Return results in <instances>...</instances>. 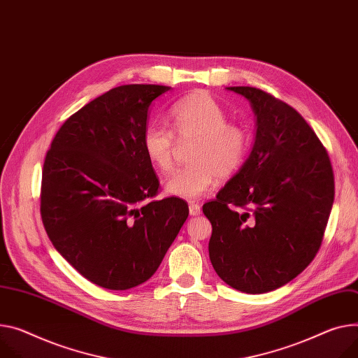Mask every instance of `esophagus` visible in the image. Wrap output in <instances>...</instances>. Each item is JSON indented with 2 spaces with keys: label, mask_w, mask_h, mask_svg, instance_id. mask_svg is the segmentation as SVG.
I'll use <instances>...</instances> for the list:
<instances>
[{
  "label": "esophagus",
  "mask_w": 358,
  "mask_h": 358,
  "mask_svg": "<svg viewBox=\"0 0 358 358\" xmlns=\"http://www.w3.org/2000/svg\"><path fill=\"white\" fill-rule=\"evenodd\" d=\"M189 213L192 216H198L201 213V205L198 202H189Z\"/></svg>",
  "instance_id": "1"
}]
</instances>
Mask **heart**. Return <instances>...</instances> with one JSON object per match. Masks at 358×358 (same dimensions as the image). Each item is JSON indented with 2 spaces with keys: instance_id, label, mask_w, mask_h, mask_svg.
I'll list each match as a JSON object with an SVG mask.
<instances>
[{
  "instance_id": "b5f03b06",
  "label": "heart",
  "mask_w": 358,
  "mask_h": 358,
  "mask_svg": "<svg viewBox=\"0 0 358 358\" xmlns=\"http://www.w3.org/2000/svg\"><path fill=\"white\" fill-rule=\"evenodd\" d=\"M172 131L149 124L142 134L148 160L166 173L173 166V150L179 142L195 139L189 152L190 164L173 172L164 187L171 195L195 199L209 190L217 176H232L245 162L250 136L241 124L227 122V113L209 93L195 92L173 103L168 112Z\"/></svg>"
}]
</instances>
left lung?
Wrapping results in <instances>:
<instances>
[{
	"mask_svg": "<svg viewBox=\"0 0 358 358\" xmlns=\"http://www.w3.org/2000/svg\"><path fill=\"white\" fill-rule=\"evenodd\" d=\"M252 104L257 136L236 175L203 205L216 273L246 294L277 289L315 258L334 202L331 160L294 107L255 87H228Z\"/></svg>",
	"mask_w": 358,
	"mask_h": 358,
	"instance_id": "left-lung-1",
	"label": "left lung"
}]
</instances>
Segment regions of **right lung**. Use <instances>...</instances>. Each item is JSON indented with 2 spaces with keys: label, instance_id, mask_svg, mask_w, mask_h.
Listing matches in <instances>:
<instances>
[{
  "label": "right lung",
  "instance_id": "right-lung-1",
  "mask_svg": "<svg viewBox=\"0 0 358 358\" xmlns=\"http://www.w3.org/2000/svg\"><path fill=\"white\" fill-rule=\"evenodd\" d=\"M168 86H119L81 107L47 150L40 194L45 232L93 284L123 291L148 281L189 215L155 199L160 183L142 148L152 101Z\"/></svg>",
  "mask_w": 358,
  "mask_h": 358
}]
</instances>
